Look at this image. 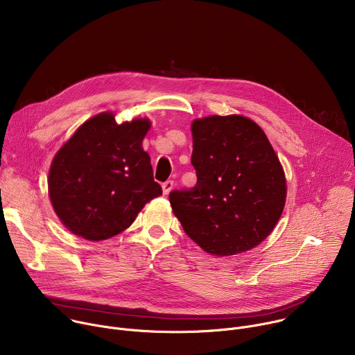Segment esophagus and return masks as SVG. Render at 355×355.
Returning a JSON list of instances; mask_svg holds the SVG:
<instances>
[{
    "mask_svg": "<svg viewBox=\"0 0 355 355\" xmlns=\"http://www.w3.org/2000/svg\"><path fill=\"white\" fill-rule=\"evenodd\" d=\"M162 188H163V192H164L166 195H168V193L171 192V189L174 188V181H171V180H167L166 182H163Z\"/></svg>",
    "mask_w": 355,
    "mask_h": 355,
    "instance_id": "esophagus-1",
    "label": "esophagus"
}]
</instances>
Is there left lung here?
<instances>
[{
  "instance_id": "8db88e82",
  "label": "left lung",
  "mask_w": 355,
  "mask_h": 355,
  "mask_svg": "<svg viewBox=\"0 0 355 355\" xmlns=\"http://www.w3.org/2000/svg\"><path fill=\"white\" fill-rule=\"evenodd\" d=\"M196 185L170 192L184 232L218 257L259 245L279 220L286 198L282 166L264 130L241 115L191 125Z\"/></svg>"
}]
</instances>
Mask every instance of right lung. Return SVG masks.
Segmentation results:
<instances>
[{
    "instance_id": "1",
    "label": "right lung",
    "mask_w": 355,
    "mask_h": 355,
    "mask_svg": "<svg viewBox=\"0 0 355 355\" xmlns=\"http://www.w3.org/2000/svg\"><path fill=\"white\" fill-rule=\"evenodd\" d=\"M148 119L116 123L112 112L84 122L58 151L49 195L62 223L91 241L128 229L143 207L163 193L141 141Z\"/></svg>"
}]
</instances>
